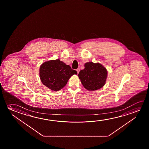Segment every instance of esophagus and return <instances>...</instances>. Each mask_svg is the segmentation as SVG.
<instances>
[{"mask_svg": "<svg viewBox=\"0 0 149 149\" xmlns=\"http://www.w3.org/2000/svg\"><path fill=\"white\" fill-rule=\"evenodd\" d=\"M79 71H80V69H79V68L76 70V71H77V73L78 74L79 73Z\"/></svg>", "mask_w": 149, "mask_h": 149, "instance_id": "1", "label": "esophagus"}]
</instances>
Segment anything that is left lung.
<instances>
[{
    "label": "left lung",
    "mask_w": 149,
    "mask_h": 149,
    "mask_svg": "<svg viewBox=\"0 0 149 149\" xmlns=\"http://www.w3.org/2000/svg\"><path fill=\"white\" fill-rule=\"evenodd\" d=\"M107 74V69L102 64L89 62L85 63V69L80 70L78 76L85 89L95 91L105 85Z\"/></svg>",
    "instance_id": "left-lung-1"
}]
</instances>
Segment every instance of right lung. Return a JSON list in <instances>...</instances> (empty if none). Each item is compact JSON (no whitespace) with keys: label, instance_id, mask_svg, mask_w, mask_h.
Wrapping results in <instances>:
<instances>
[{"label":"right lung","instance_id":"right-lung-1","mask_svg":"<svg viewBox=\"0 0 149 149\" xmlns=\"http://www.w3.org/2000/svg\"><path fill=\"white\" fill-rule=\"evenodd\" d=\"M77 72L60 59L51 60L44 62L39 70L42 83L52 91H57L66 85L70 78Z\"/></svg>","mask_w":149,"mask_h":149}]
</instances>
